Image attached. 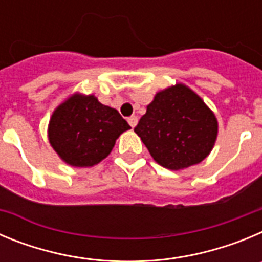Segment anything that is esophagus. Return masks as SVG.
Wrapping results in <instances>:
<instances>
[{"mask_svg": "<svg viewBox=\"0 0 262 262\" xmlns=\"http://www.w3.org/2000/svg\"><path fill=\"white\" fill-rule=\"evenodd\" d=\"M127 120H128V124L131 127H133V128L136 126V124H138V117H135V115H133V117H129Z\"/></svg>", "mask_w": 262, "mask_h": 262, "instance_id": "34e87169", "label": "esophagus"}]
</instances>
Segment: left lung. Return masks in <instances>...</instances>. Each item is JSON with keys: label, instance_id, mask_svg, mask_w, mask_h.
<instances>
[{"label": "left lung", "instance_id": "8db88e82", "mask_svg": "<svg viewBox=\"0 0 262 262\" xmlns=\"http://www.w3.org/2000/svg\"><path fill=\"white\" fill-rule=\"evenodd\" d=\"M157 164L180 170L209 156L217 135L214 113L184 84L155 96L134 129Z\"/></svg>", "mask_w": 262, "mask_h": 262}]
</instances>
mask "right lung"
Instances as JSON below:
<instances>
[{"label":"right lung","mask_w":262,"mask_h":262,"mask_svg":"<svg viewBox=\"0 0 262 262\" xmlns=\"http://www.w3.org/2000/svg\"><path fill=\"white\" fill-rule=\"evenodd\" d=\"M115 108L93 96L73 94L53 111L48 140L71 166H93L108 156L120 134L129 129Z\"/></svg>","instance_id":"obj_1"}]
</instances>
